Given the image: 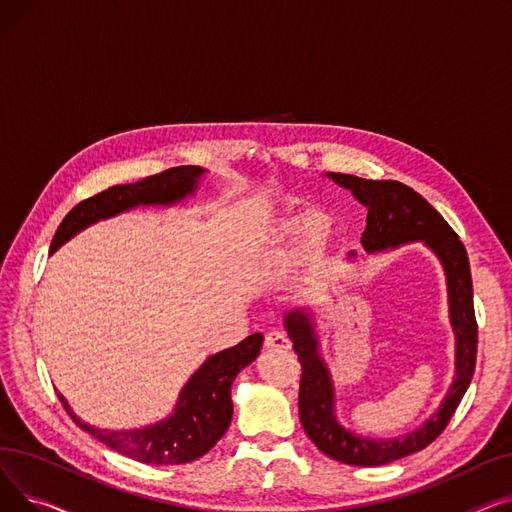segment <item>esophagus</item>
Returning a JSON list of instances; mask_svg holds the SVG:
<instances>
[{"mask_svg":"<svg viewBox=\"0 0 512 512\" xmlns=\"http://www.w3.org/2000/svg\"><path fill=\"white\" fill-rule=\"evenodd\" d=\"M263 342L270 348H290V340L286 338V334L282 330H270L265 334Z\"/></svg>","mask_w":512,"mask_h":512,"instance_id":"obj_1","label":"esophagus"}]
</instances>
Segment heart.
<instances>
[{"label": "heart", "instance_id": "heart-1", "mask_svg": "<svg viewBox=\"0 0 512 512\" xmlns=\"http://www.w3.org/2000/svg\"><path fill=\"white\" fill-rule=\"evenodd\" d=\"M326 220L317 213H305L282 224L278 232V257L284 263L305 259L324 238ZM319 253V251H317Z\"/></svg>", "mask_w": 512, "mask_h": 512}]
</instances>
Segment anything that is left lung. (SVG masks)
I'll return each instance as SVG.
<instances>
[{
  "label": "left lung",
  "mask_w": 512,
  "mask_h": 512,
  "mask_svg": "<svg viewBox=\"0 0 512 512\" xmlns=\"http://www.w3.org/2000/svg\"><path fill=\"white\" fill-rule=\"evenodd\" d=\"M336 184L348 188L359 203L367 207V226L361 245L367 253L396 249L407 242L421 240L442 261L450 324L456 336V375L442 400L440 409L415 432L390 440H371L348 432L336 421L332 375L319 357L315 324L303 309L288 311L284 324L299 355L303 373L299 388V415L311 442L330 459L357 465L378 467L409 456L432 444L454 415L465 396L477 359V321L473 309V282L465 245L442 215L411 186L396 180H365L351 174L330 172ZM355 255V253H351Z\"/></svg>",
  "instance_id": "1"
}]
</instances>
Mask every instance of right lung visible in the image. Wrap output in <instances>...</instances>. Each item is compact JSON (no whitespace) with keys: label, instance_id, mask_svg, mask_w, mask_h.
<instances>
[{"label":"right lung","instance_id":"add662e5","mask_svg":"<svg viewBox=\"0 0 512 512\" xmlns=\"http://www.w3.org/2000/svg\"><path fill=\"white\" fill-rule=\"evenodd\" d=\"M203 172L205 170L199 166H178L143 178L141 182L110 186L107 191L80 201L68 211L56 230L49 253L58 251L66 240L87 226L105 218H114V215L132 207L172 205L182 201L186 195L195 193ZM261 344L263 336L257 332L236 346L211 355L182 388L174 415L143 429L107 432V429L93 427L72 413L62 394L58 396L72 421L112 450L147 465L191 463L209 452L226 434L232 421V382L242 369L255 361Z\"/></svg>","mask_w":512,"mask_h":512}]
</instances>
